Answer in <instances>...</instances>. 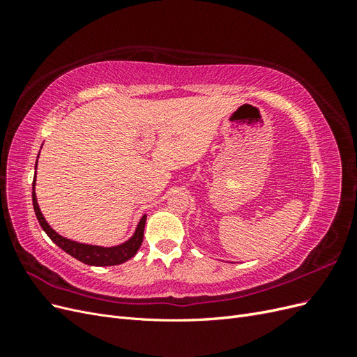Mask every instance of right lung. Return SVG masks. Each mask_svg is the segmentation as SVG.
<instances>
[{
	"instance_id": "right-lung-1",
	"label": "right lung",
	"mask_w": 357,
	"mask_h": 357,
	"mask_svg": "<svg viewBox=\"0 0 357 357\" xmlns=\"http://www.w3.org/2000/svg\"><path fill=\"white\" fill-rule=\"evenodd\" d=\"M40 155V153H38ZM36 169H37V162H36ZM32 205H34V211L37 215V220L40 226L47 234L49 238L55 243L58 247H61L63 252L68 253L70 256L75 257L77 261L86 264V265H92V266H112V265H119L123 264L129 259L134 257L135 253L138 252L139 245L143 243V236H144V225H146V218L144 214L142 219H139L137 229L134 235L129 238L128 241L113 245V247H101V245H92V244H83L66 238V236L59 235L56 231H53L50 228V225L46 222L45 215L41 214V210L38 207L37 197H36V177L34 181H32Z\"/></svg>"
}]
</instances>
